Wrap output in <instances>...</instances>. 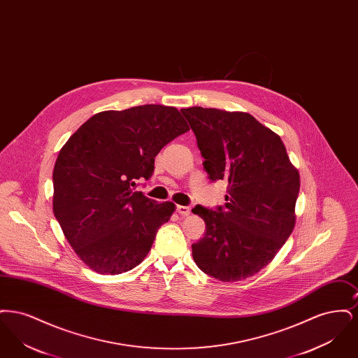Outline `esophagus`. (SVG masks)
Segmentation results:
<instances>
[{
  "mask_svg": "<svg viewBox=\"0 0 358 358\" xmlns=\"http://www.w3.org/2000/svg\"><path fill=\"white\" fill-rule=\"evenodd\" d=\"M177 212L182 216H189L190 215V208L189 206H184V205H178L177 206Z\"/></svg>",
  "mask_w": 358,
  "mask_h": 358,
  "instance_id": "1",
  "label": "esophagus"
}]
</instances>
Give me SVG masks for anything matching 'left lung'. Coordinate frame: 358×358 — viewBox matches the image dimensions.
<instances>
[{
	"instance_id": "1",
	"label": "left lung",
	"mask_w": 358,
	"mask_h": 358,
	"mask_svg": "<svg viewBox=\"0 0 358 358\" xmlns=\"http://www.w3.org/2000/svg\"><path fill=\"white\" fill-rule=\"evenodd\" d=\"M187 118L212 181L224 180L225 205L192 210L205 222V236L192 244L197 267L236 282L264 268L295 227L301 180L280 136L251 114L189 107Z\"/></svg>"
}]
</instances>
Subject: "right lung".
<instances>
[{
  "instance_id": "add662e5",
  "label": "right lung",
  "mask_w": 358,
  "mask_h": 358,
  "mask_svg": "<svg viewBox=\"0 0 358 358\" xmlns=\"http://www.w3.org/2000/svg\"><path fill=\"white\" fill-rule=\"evenodd\" d=\"M189 130L176 107L136 106L102 111L85 122L57 155L53 213L75 254L92 271L118 275L148 256L176 205L136 192L154 158Z\"/></svg>"
}]
</instances>
